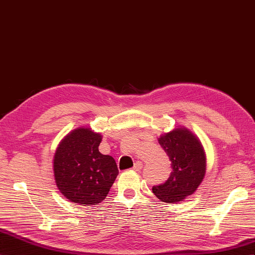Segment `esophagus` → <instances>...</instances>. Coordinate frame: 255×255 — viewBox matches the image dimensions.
<instances>
[{
  "label": "esophagus",
  "instance_id": "esophagus-1",
  "mask_svg": "<svg viewBox=\"0 0 255 255\" xmlns=\"http://www.w3.org/2000/svg\"><path fill=\"white\" fill-rule=\"evenodd\" d=\"M141 168H142V163H141V162H139V161H137V162L134 164L133 169H134V170H136V171H138V170H140Z\"/></svg>",
  "mask_w": 255,
  "mask_h": 255
}]
</instances>
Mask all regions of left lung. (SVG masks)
<instances>
[{
	"label": "left lung",
	"instance_id": "1",
	"mask_svg": "<svg viewBox=\"0 0 255 255\" xmlns=\"http://www.w3.org/2000/svg\"><path fill=\"white\" fill-rule=\"evenodd\" d=\"M159 143L171 162L166 181L154 185V195L165 203L181 202L193 194L206 173V157L201 141L187 128H175L162 135Z\"/></svg>",
	"mask_w": 255,
	"mask_h": 255
}]
</instances>
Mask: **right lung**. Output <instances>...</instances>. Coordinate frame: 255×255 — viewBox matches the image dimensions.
<instances>
[{"mask_svg": "<svg viewBox=\"0 0 255 255\" xmlns=\"http://www.w3.org/2000/svg\"><path fill=\"white\" fill-rule=\"evenodd\" d=\"M102 136L79 128L64 137L54 154V179L61 193L82 206L104 201L119 174L116 161L99 151Z\"/></svg>", "mask_w": 255, "mask_h": 255, "instance_id": "right-lung-1", "label": "right lung"}]
</instances>
